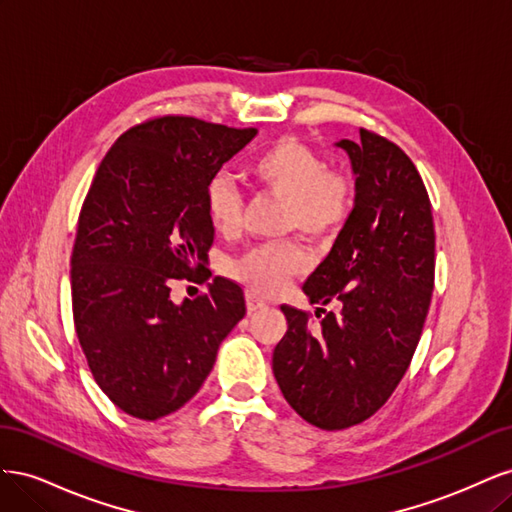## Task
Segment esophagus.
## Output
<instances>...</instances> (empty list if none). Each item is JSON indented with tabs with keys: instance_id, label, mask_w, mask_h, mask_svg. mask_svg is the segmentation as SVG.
Listing matches in <instances>:
<instances>
[{
	"instance_id": "34e87169",
	"label": "esophagus",
	"mask_w": 512,
	"mask_h": 512,
	"mask_svg": "<svg viewBox=\"0 0 512 512\" xmlns=\"http://www.w3.org/2000/svg\"><path fill=\"white\" fill-rule=\"evenodd\" d=\"M245 303H247V312H250V314H252V312H258V309H262V307H267V301L260 299L254 290H247Z\"/></svg>"
}]
</instances>
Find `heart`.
<instances>
[{"instance_id":"heart-1","label":"heart","mask_w":512,"mask_h":512,"mask_svg":"<svg viewBox=\"0 0 512 512\" xmlns=\"http://www.w3.org/2000/svg\"><path fill=\"white\" fill-rule=\"evenodd\" d=\"M247 177L258 188L286 198L282 228L301 230L312 239H331L348 222L354 207L352 183L329 170L318 151L284 136L247 162ZM205 211L211 226L224 237L241 228L243 198L228 177H215L205 190ZM309 267V254L297 241L254 247L230 265V273L256 292H277L290 277Z\"/></svg>"}]
</instances>
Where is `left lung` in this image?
Instances as JSON below:
<instances>
[{
    "instance_id": "obj_1",
    "label": "left lung",
    "mask_w": 512,
    "mask_h": 512,
    "mask_svg": "<svg viewBox=\"0 0 512 512\" xmlns=\"http://www.w3.org/2000/svg\"><path fill=\"white\" fill-rule=\"evenodd\" d=\"M342 147L356 175L348 222L307 277L309 303L339 301L312 329L309 314L282 305L288 331L273 350V374L292 410L335 431L363 423L393 395L429 312L436 232L425 183L412 160L361 128Z\"/></svg>"
}]
</instances>
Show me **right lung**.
Wrapping results in <instances>:
<instances>
[{"instance_id": "right-lung-1", "label": "right lung", "mask_w": 512, "mask_h": 512, "mask_svg": "<svg viewBox=\"0 0 512 512\" xmlns=\"http://www.w3.org/2000/svg\"><path fill=\"white\" fill-rule=\"evenodd\" d=\"M254 136L196 117L147 119L117 138L91 181L70 260L74 327L98 386L130 416L156 421L188 404L245 316L243 290L226 277L181 305L170 288L209 280L205 190Z\"/></svg>"}]
</instances>
